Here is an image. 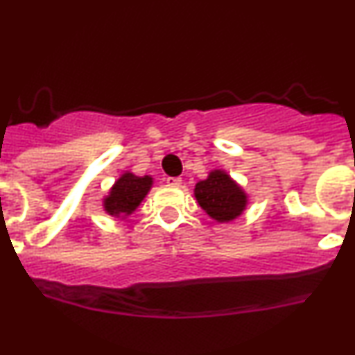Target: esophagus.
<instances>
[{
    "label": "esophagus",
    "instance_id": "34e87169",
    "mask_svg": "<svg viewBox=\"0 0 355 355\" xmlns=\"http://www.w3.org/2000/svg\"><path fill=\"white\" fill-rule=\"evenodd\" d=\"M166 183H168V185H172V187H180L182 185V178L168 177V178H166Z\"/></svg>",
    "mask_w": 355,
    "mask_h": 355
}]
</instances>
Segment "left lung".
Listing matches in <instances>:
<instances>
[{
	"instance_id": "1",
	"label": "left lung",
	"mask_w": 355,
	"mask_h": 355,
	"mask_svg": "<svg viewBox=\"0 0 355 355\" xmlns=\"http://www.w3.org/2000/svg\"><path fill=\"white\" fill-rule=\"evenodd\" d=\"M195 198L209 217L220 223L240 217L247 207V193L223 170H211L205 180L198 182Z\"/></svg>"
}]
</instances>
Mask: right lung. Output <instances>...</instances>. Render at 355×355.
<instances>
[{
	"label": "right lung",
	"instance_id": "right-lung-1",
	"mask_svg": "<svg viewBox=\"0 0 355 355\" xmlns=\"http://www.w3.org/2000/svg\"><path fill=\"white\" fill-rule=\"evenodd\" d=\"M153 185V178L150 175L137 177V175L126 172L121 175L103 198V209L112 217H128L137 207L140 205L145 195L148 193Z\"/></svg>",
	"mask_w": 355,
	"mask_h": 355
}]
</instances>
